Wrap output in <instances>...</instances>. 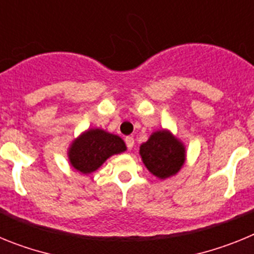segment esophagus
<instances>
[{
    "label": "esophagus",
    "instance_id": "1",
    "mask_svg": "<svg viewBox=\"0 0 254 254\" xmlns=\"http://www.w3.org/2000/svg\"><path fill=\"white\" fill-rule=\"evenodd\" d=\"M126 146L128 147L129 150L132 149V147H133V145H134V140H133V137H131V136H127V137H126Z\"/></svg>",
    "mask_w": 254,
    "mask_h": 254
}]
</instances>
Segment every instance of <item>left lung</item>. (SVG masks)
<instances>
[{
    "instance_id": "8db88e82",
    "label": "left lung",
    "mask_w": 254,
    "mask_h": 254,
    "mask_svg": "<svg viewBox=\"0 0 254 254\" xmlns=\"http://www.w3.org/2000/svg\"><path fill=\"white\" fill-rule=\"evenodd\" d=\"M185 147L168 131H158L142 143L140 154L145 167L160 179L174 176L185 163Z\"/></svg>"
}]
</instances>
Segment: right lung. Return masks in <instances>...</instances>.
<instances>
[{
  "mask_svg": "<svg viewBox=\"0 0 254 254\" xmlns=\"http://www.w3.org/2000/svg\"><path fill=\"white\" fill-rule=\"evenodd\" d=\"M125 150V142L116 134L99 128L89 129L73 141L68 158L76 170L89 174L98 169L109 156Z\"/></svg>",
  "mask_w": 254,
  "mask_h": 254,
  "instance_id": "obj_1",
  "label": "right lung"
}]
</instances>
